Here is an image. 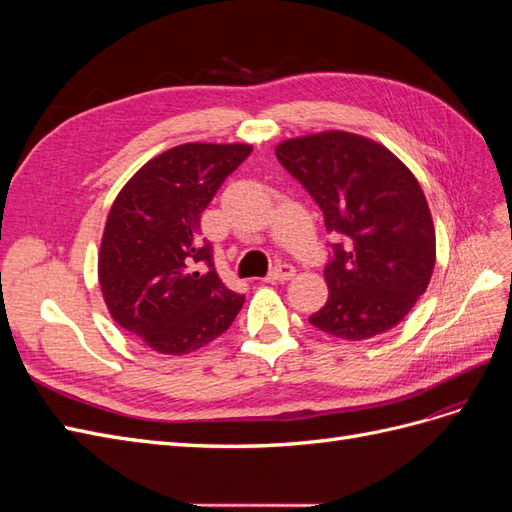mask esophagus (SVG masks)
<instances>
[{"instance_id": "34e87169", "label": "esophagus", "mask_w": 512, "mask_h": 512, "mask_svg": "<svg viewBox=\"0 0 512 512\" xmlns=\"http://www.w3.org/2000/svg\"><path fill=\"white\" fill-rule=\"evenodd\" d=\"M292 277H294V267H290V265H277L265 277V282H288V280H292Z\"/></svg>"}]
</instances>
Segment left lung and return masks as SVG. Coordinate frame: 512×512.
Listing matches in <instances>:
<instances>
[{"label": "left lung", "instance_id": "8db88e82", "mask_svg": "<svg viewBox=\"0 0 512 512\" xmlns=\"http://www.w3.org/2000/svg\"><path fill=\"white\" fill-rule=\"evenodd\" d=\"M275 156L339 232L324 269L329 299L309 322L348 342L391 331L427 290L436 230L412 170L367 136L327 130L282 141Z\"/></svg>", "mask_w": 512, "mask_h": 512}]
</instances>
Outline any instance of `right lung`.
I'll return each mask as SVG.
<instances>
[{
	"instance_id": "obj_1",
	"label": "right lung",
	"mask_w": 512,
	"mask_h": 512,
	"mask_svg": "<svg viewBox=\"0 0 512 512\" xmlns=\"http://www.w3.org/2000/svg\"><path fill=\"white\" fill-rule=\"evenodd\" d=\"M250 153L247 143L177 145L138 168L108 211L98 254L102 297L119 327L151 350L181 356L203 348L243 307V294L213 269L200 213Z\"/></svg>"
}]
</instances>
